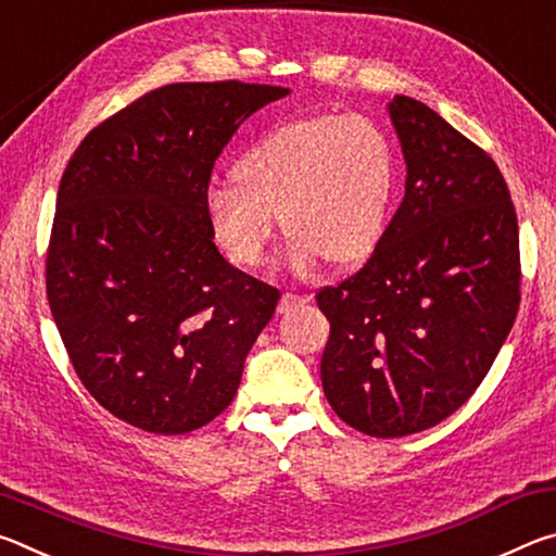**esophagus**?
Masks as SVG:
<instances>
[{"instance_id":"1","label":"esophagus","mask_w":556,"mask_h":556,"mask_svg":"<svg viewBox=\"0 0 556 556\" xmlns=\"http://www.w3.org/2000/svg\"><path fill=\"white\" fill-rule=\"evenodd\" d=\"M306 301H308V296L291 294V291H287V294L279 299V304H277V314H291V312H296V308H299V306H304Z\"/></svg>"}]
</instances>
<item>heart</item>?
I'll return each instance as SVG.
<instances>
[{"label": "heart", "mask_w": 556, "mask_h": 556, "mask_svg": "<svg viewBox=\"0 0 556 556\" xmlns=\"http://www.w3.org/2000/svg\"><path fill=\"white\" fill-rule=\"evenodd\" d=\"M397 152L365 115L291 119L235 159L232 181L213 184L203 213L232 265H265L277 215L289 262L301 275L318 262L361 265L382 240L397 191Z\"/></svg>", "instance_id": "1"}]
</instances>
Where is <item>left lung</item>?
Listing matches in <instances>:
<instances>
[{
    "mask_svg": "<svg viewBox=\"0 0 556 556\" xmlns=\"http://www.w3.org/2000/svg\"><path fill=\"white\" fill-rule=\"evenodd\" d=\"M407 181L361 271L316 294L331 321L326 400L394 439L454 414L491 370L520 306V235L501 168L425 102L394 96Z\"/></svg>",
    "mask_w": 556,
    "mask_h": 556,
    "instance_id": "obj_1",
    "label": "left lung"
}]
</instances>
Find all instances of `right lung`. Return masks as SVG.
<instances>
[{
    "mask_svg": "<svg viewBox=\"0 0 556 556\" xmlns=\"http://www.w3.org/2000/svg\"><path fill=\"white\" fill-rule=\"evenodd\" d=\"M289 96L174 83L102 122L65 166L46 294L80 382L152 434H186L232 402L279 291L232 267L203 213L223 147Z\"/></svg>",
    "mask_w": 556,
    "mask_h": 556,
    "instance_id": "right-lung-1",
    "label": "right lung"
}]
</instances>
